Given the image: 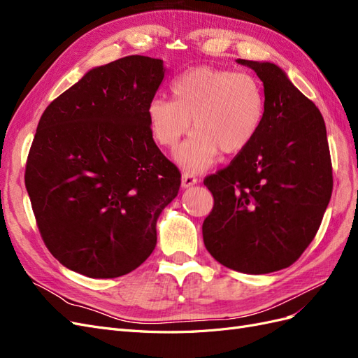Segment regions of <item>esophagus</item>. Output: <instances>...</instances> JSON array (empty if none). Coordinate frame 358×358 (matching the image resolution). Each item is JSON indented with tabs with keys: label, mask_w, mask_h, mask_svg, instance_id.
Returning a JSON list of instances; mask_svg holds the SVG:
<instances>
[{
	"label": "esophagus",
	"mask_w": 358,
	"mask_h": 358,
	"mask_svg": "<svg viewBox=\"0 0 358 358\" xmlns=\"http://www.w3.org/2000/svg\"><path fill=\"white\" fill-rule=\"evenodd\" d=\"M196 183H197L196 175H192V173H189V171L182 173V187L183 188H191L192 185H196Z\"/></svg>",
	"instance_id": "34e87169"
}]
</instances>
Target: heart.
Masks as SVG:
<instances>
[{
    "label": "heart",
    "mask_w": 358,
    "mask_h": 358,
    "mask_svg": "<svg viewBox=\"0 0 358 358\" xmlns=\"http://www.w3.org/2000/svg\"><path fill=\"white\" fill-rule=\"evenodd\" d=\"M173 100L155 96L148 121L157 142L173 149L192 127L194 134L175 158L182 167L201 171L220 150L239 154L252 143L266 109L263 86L255 76L210 66L187 70L171 83Z\"/></svg>",
    "instance_id": "1"
}]
</instances>
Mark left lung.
Listing matches in <instances>:
<instances>
[{"label": "left lung", "mask_w": 358, "mask_h": 358, "mask_svg": "<svg viewBox=\"0 0 358 358\" xmlns=\"http://www.w3.org/2000/svg\"><path fill=\"white\" fill-rule=\"evenodd\" d=\"M264 86L262 128L229 167L204 179L213 209L203 241L222 266L264 275L291 266L309 246L333 189L326 124L273 62L237 59Z\"/></svg>", "instance_id": "1"}]
</instances>
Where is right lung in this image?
Returning <instances> with one entry per match:
<instances>
[{"instance_id":"right-lung-1","label":"right lung","mask_w":358,"mask_h":358,"mask_svg":"<svg viewBox=\"0 0 358 358\" xmlns=\"http://www.w3.org/2000/svg\"><path fill=\"white\" fill-rule=\"evenodd\" d=\"M164 74L162 59L121 58L90 70L40 117L25 187L50 254L76 273L122 276L155 249L157 221L180 187L148 121Z\"/></svg>"}]
</instances>
